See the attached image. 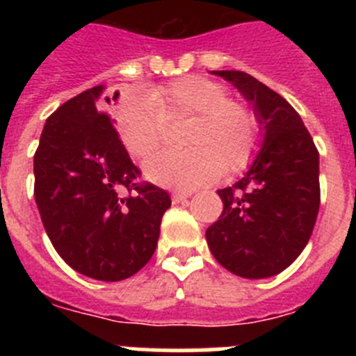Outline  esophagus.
Masks as SVG:
<instances>
[{
    "label": "esophagus",
    "mask_w": 356,
    "mask_h": 356,
    "mask_svg": "<svg viewBox=\"0 0 356 356\" xmlns=\"http://www.w3.org/2000/svg\"><path fill=\"white\" fill-rule=\"evenodd\" d=\"M193 191H175V193H172V203H181L184 200L193 196Z\"/></svg>",
    "instance_id": "1"
}]
</instances>
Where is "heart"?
<instances>
[{
    "label": "heart",
    "mask_w": 356,
    "mask_h": 356,
    "mask_svg": "<svg viewBox=\"0 0 356 356\" xmlns=\"http://www.w3.org/2000/svg\"><path fill=\"white\" fill-rule=\"evenodd\" d=\"M188 118L181 143L185 151H165L144 163L153 184L194 188L222 172H237L251 162L259 143L257 118L244 103L228 99L221 83L184 76L149 92L122 94L115 106L119 135L135 159H146L160 146L165 121Z\"/></svg>",
    "instance_id": "heart-1"
}]
</instances>
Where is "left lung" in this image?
Instances as JSON below:
<instances>
[{"mask_svg":"<svg viewBox=\"0 0 356 356\" xmlns=\"http://www.w3.org/2000/svg\"><path fill=\"white\" fill-rule=\"evenodd\" d=\"M253 106L260 149L246 175L217 191L222 213L207 229L213 259L248 280L269 278L301 254L319 212V153L300 114L242 71H212Z\"/></svg>","mask_w":356,"mask_h":356,"instance_id":"1","label":"left lung"}]
</instances>
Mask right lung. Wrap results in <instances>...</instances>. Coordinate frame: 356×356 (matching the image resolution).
<instances>
[{
  "mask_svg": "<svg viewBox=\"0 0 356 356\" xmlns=\"http://www.w3.org/2000/svg\"><path fill=\"white\" fill-rule=\"evenodd\" d=\"M96 85L53 112L33 156L35 203L56 253L76 273L121 282L140 271L156 250L171 197L135 184V168L114 122L110 97ZM115 99V97H114ZM121 190L136 191L122 198Z\"/></svg>",
  "mask_w": 356,
  "mask_h": 356,
  "instance_id": "obj_1",
  "label": "right lung"
}]
</instances>
